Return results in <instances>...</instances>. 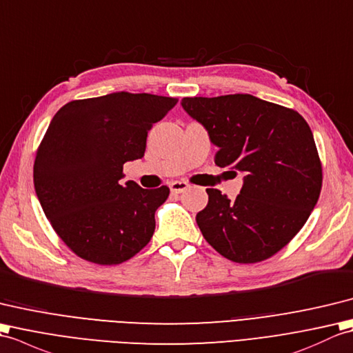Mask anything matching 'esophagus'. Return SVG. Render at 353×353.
I'll return each mask as SVG.
<instances>
[{
	"instance_id": "34e87169",
	"label": "esophagus",
	"mask_w": 353,
	"mask_h": 353,
	"mask_svg": "<svg viewBox=\"0 0 353 353\" xmlns=\"http://www.w3.org/2000/svg\"><path fill=\"white\" fill-rule=\"evenodd\" d=\"M169 187H170V192L172 193L178 194V193H183L184 190L189 189V184L184 183V181H174V183H170Z\"/></svg>"
}]
</instances>
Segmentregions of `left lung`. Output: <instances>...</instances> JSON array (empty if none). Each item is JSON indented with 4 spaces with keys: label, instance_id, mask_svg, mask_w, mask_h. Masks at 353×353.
<instances>
[{
    "label": "left lung",
    "instance_id": "8db88e82",
    "mask_svg": "<svg viewBox=\"0 0 353 353\" xmlns=\"http://www.w3.org/2000/svg\"><path fill=\"white\" fill-rule=\"evenodd\" d=\"M181 105L219 148L217 166L245 175L236 201L207 189V207L196 214L202 236L236 263L275 255L308 221L322 189V164L307 121L249 93L184 98Z\"/></svg>",
    "mask_w": 353,
    "mask_h": 353
}]
</instances>
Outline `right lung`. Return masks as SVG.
<instances>
[{
    "mask_svg": "<svg viewBox=\"0 0 353 353\" xmlns=\"http://www.w3.org/2000/svg\"><path fill=\"white\" fill-rule=\"evenodd\" d=\"M176 103L113 92L70 101L52 117L36 154L34 189L54 231L78 256L119 264L150 243L169 187L122 184V170L142 159L148 131Z\"/></svg>",
    "mask_w": 353,
    "mask_h": 353,
    "instance_id": "obj_1",
    "label": "right lung"
}]
</instances>
